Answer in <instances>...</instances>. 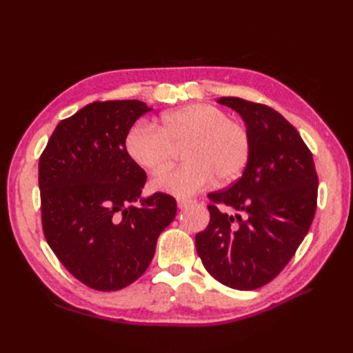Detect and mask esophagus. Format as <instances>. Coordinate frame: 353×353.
Returning <instances> with one entry per match:
<instances>
[{
    "label": "esophagus",
    "instance_id": "34e87169",
    "mask_svg": "<svg viewBox=\"0 0 353 353\" xmlns=\"http://www.w3.org/2000/svg\"><path fill=\"white\" fill-rule=\"evenodd\" d=\"M193 200L191 199H176V205H178V208L179 209H185V208H188L190 205H193Z\"/></svg>",
    "mask_w": 353,
    "mask_h": 353
}]
</instances>
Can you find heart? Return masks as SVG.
Returning a JSON list of instances; mask_svg holds the SVG:
<instances>
[{
	"mask_svg": "<svg viewBox=\"0 0 353 353\" xmlns=\"http://www.w3.org/2000/svg\"><path fill=\"white\" fill-rule=\"evenodd\" d=\"M126 152L141 168L159 172L172 162L175 148L184 147L187 163L157 175L153 188L175 197H188L212 181L230 183L240 176L250 153L244 125L228 119L215 105L193 103L160 117L159 128L134 125L125 140Z\"/></svg>",
	"mask_w": 353,
	"mask_h": 353,
	"instance_id": "1",
	"label": "heart"
}]
</instances>
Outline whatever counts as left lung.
Returning <instances> with one entry per match:
<instances>
[{"label":"left lung","mask_w":353,"mask_h":353,"mask_svg":"<svg viewBox=\"0 0 353 353\" xmlns=\"http://www.w3.org/2000/svg\"><path fill=\"white\" fill-rule=\"evenodd\" d=\"M218 103L243 117L250 153L237 183L208 196L210 221L196 236V249L213 279L254 290L272 281L303 241L316 209L318 175L312 153L279 112L239 97ZM219 202L236 215L221 212Z\"/></svg>","instance_id":"obj_1"}]
</instances>
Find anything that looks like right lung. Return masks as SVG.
<instances>
[{
  "label": "right lung",
  "mask_w": 353,
  "mask_h": 353,
  "mask_svg": "<svg viewBox=\"0 0 353 353\" xmlns=\"http://www.w3.org/2000/svg\"><path fill=\"white\" fill-rule=\"evenodd\" d=\"M138 100L94 101L61 121L39 157L42 230L63 266L94 290L130 285L176 215L172 196L143 199L144 169L126 152Z\"/></svg>",
  "instance_id": "1"
}]
</instances>
